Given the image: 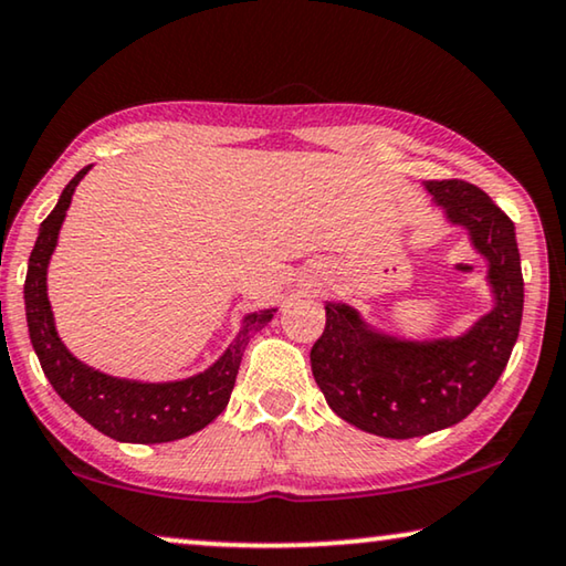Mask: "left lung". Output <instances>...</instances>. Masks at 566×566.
I'll return each mask as SVG.
<instances>
[{
    "label": "left lung",
    "mask_w": 566,
    "mask_h": 566,
    "mask_svg": "<svg viewBox=\"0 0 566 566\" xmlns=\"http://www.w3.org/2000/svg\"><path fill=\"white\" fill-rule=\"evenodd\" d=\"M426 188L488 258L495 308L460 339L416 344L380 337L357 311L326 303V326L311 347V370L332 411L388 439L423 437L470 416L505 370L523 316L521 255L505 211L460 178Z\"/></svg>",
    "instance_id": "obj_1"
}]
</instances>
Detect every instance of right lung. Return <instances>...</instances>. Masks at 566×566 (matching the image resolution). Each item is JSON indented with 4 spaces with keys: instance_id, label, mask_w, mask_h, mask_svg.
Here are the masks:
<instances>
[{
    "instance_id": "obj_1",
    "label": "right lung",
    "mask_w": 566,
    "mask_h": 566,
    "mask_svg": "<svg viewBox=\"0 0 566 566\" xmlns=\"http://www.w3.org/2000/svg\"><path fill=\"white\" fill-rule=\"evenodd\" d=\"M81 168L63 188L59 203L40 224L35 248L30 252L28 277H24V311H28L30 342L51 380L55 392L106 437L133 444H163V441L184 439L188 433L201 431L224 411L232 396L237 373L250 337L273 318V311L244 316V324L234 344L207 373L178 382H133L117 380L99 370L81 365L55 334L51 303L45 293V273L51 255L59 242L65 209L71 207V196L81 178Z\"/></svg>"
}]
</instances>
